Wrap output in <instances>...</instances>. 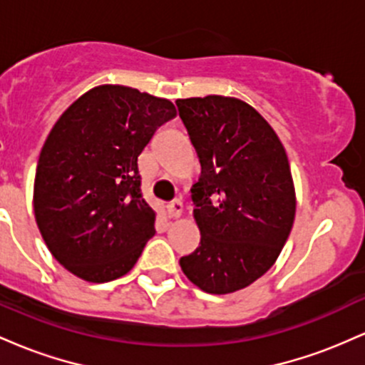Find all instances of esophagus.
Returning a JSON list of instances; mask_svg holds the SVG:
<instances>
[{
	"instance_id": "esophagus-1",
	"label": "esophagus",
	"mask_w": 365,
	"mask_h": 365,
	"mask_svg": "<svg viewBox=\"0 0 365 365\" xmlns=\"http://www.w3.org/2000/svg\"><path fill=\"white\" fill-rule=\"evenodd\" d=\"M168 209H170V215H171V217H180V216H182V211H183V204H182V200H180V199H175L173 202H170Z\"/></svg>"
}]
</instances>
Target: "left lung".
I'll return each mask as SVG.
<instances>
[{
  "label": "left lung",
  "instance_id": "1",
  "mask_svg": "<svg viewBox=\"0 0 365 365\" xmlns=\"http://www.w3.org/2000/svg\"><path fill=\"white\" fill-rule=\"evenodd\" d=\"M177 106L200 163L190 190L200 244L180 266L202 292H238L273 266L292 232L297 197L287 150L242 99L211 94Z\"/></svg>",
  "mask_w": 365,
  "mask_h": 365
}]
</instances>
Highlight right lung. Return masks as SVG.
<instances>
[{"instance_id":"1","label":"right lung","mask_w":365,"mask_h":365,"mask_svg":"<svg viewBox=\"0 0 365 365\" xmlns=\"http://www.w3.org/2000/svg\"><path fill=\"white\" fill-rule=\"evenodd\" d=\"M175 116L170 99L103 83L53 125L37 161L34 216L49 252L77 278H121L154 237L137 159Z\"/></svg>"}]
</instances>
